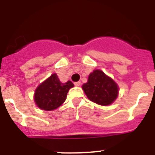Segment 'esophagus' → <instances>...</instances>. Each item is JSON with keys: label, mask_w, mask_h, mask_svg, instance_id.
Returning <instances> with one entry per match:
<instances>
[{"label": "esophagus", "mask_w": 155, "mask_h": 155, "mask_svg": "<svg viewBox=\"0 0 155 155\" xmlns=\"http://www.w3.org/2000/svg\"><path fill=\"white\" fill-rule=\"evenodd\" d=\"M74 85L75 86H80L81 85V82L80 81H77V82H74Z\"/></svg>", "instance_id": "obj_1"}]
</instances>
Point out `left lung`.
<instances>
[{
    "instance_id": "left-lung-1",
    "label": "left lung",
    "mask_w": 155,
    "mask_h": 155,
    "mask_svg": "<svg viewBox=\"0 0 155 155\" xmlns=\"http://www.w3.org/2000/svg\"><path fill=\"white\" fill-rule=\"evenodd\" d=\"M82 89L90 101L104 106L113 103L119 92L117 84L100 70H94L90 74Z\"/></svg>"
}]
</instances>
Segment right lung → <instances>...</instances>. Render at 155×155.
Masks as SVG:
<instances>
[{
    "mask_svg": "<svg viewBox=\"0 0 155 155\" xmlns=\"http://www.w3.org/2000/svg\"><path fill=\"white\" fill-rule=\"evenodd\" d=\"M73 87L71 81L61 83L57 74H53L36 87L34 101L39 109L54 110L65 102L70 88Z\"/></svg>",
    "mask_w": 155,
    "mask_h": 155,
    "instance_id": "right-lung-1",
    "label": "right lung"
}]
</instances>
